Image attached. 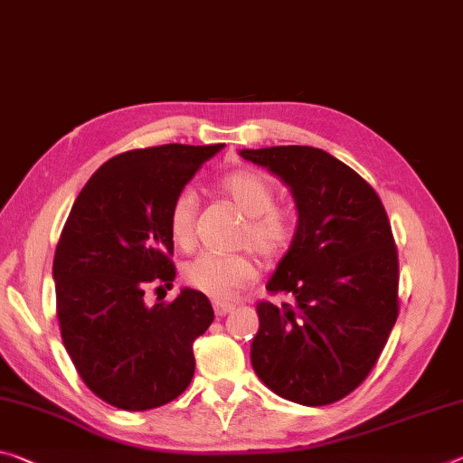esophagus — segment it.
Wrapping results in <instances>:
<instances>
[{
	"instance_id": "obj_1",
	"label": "esophagus",
	"mask_w": 463,
	"mask_h": 463,
	"mask_svg": "<svg viewBox=\"0 0 463 463\" xmlns=\"http://www.w3.org/2000/svg\"><path fill=\"white\" fill-rule=\"evenodd\" d=\"M234 309L232 303H222V300H216L214 303V313L218 317H224V315H229Z\"/></svg>"
}]
</instances>
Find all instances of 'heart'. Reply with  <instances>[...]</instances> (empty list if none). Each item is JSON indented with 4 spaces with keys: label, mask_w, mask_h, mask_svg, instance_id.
Segmentation results:
<instances>
[{
    "label": "heart",
    "mask_w": 463,
    "mask_h": 463,
    "mask_svg": "<svg viewBox=\"0 0 463 463\" xmlns=\"http://www.w3.org/2000/svg\"><path fill=\"white\" fill-rule=\"evenodd\" d=\"M220 194L247 216L241 245H251L261 258L278 260L297 239L295 212L274 205L276 192L261 173L239 168L218 181ZM197 194L185 187L175 195L168 210V232L173 243L189 249L195 241ZM258 276V263L247 253H202L183 266V280L210 298H231Z\"/></svg>",
    "instance_id": "heart-1"
}]
</instances>
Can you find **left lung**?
Returning a JSON list of instances; mask_svg holds the SVG:
<instances>
[{
	"label": "left lung",
	"mask_w": 463,
	"mask_h": 463,
	"mask_svg": "<svg viewBox=\"0 0 463 463\" xmlns=\"http://www.w3.org/2000/svg\"><path fill=\"white\" fill-rule=\"evenodd\" d=\"M290 187L298 231L266 288L251 344L258 377L280 398L326 406L346 398L383 352L400 311L398 249L369 183L311 146L241 150Z\"/></svg>",
	"instance_id": "left-lung-1"
}]
</instances>
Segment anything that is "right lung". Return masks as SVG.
<instances>
[{
    "mask_svg": "<svg viewBox=\"0 0 463 463\" xmlns=\"http://www.w3.org/2000/svg\"><path fill=\"white\" fill-rule=\"evenodd\" d=\"M224 144H165L107 160L71 205L55 249L53 280L61 340L94 395L129 412L187 390L194 342L214 321L200 290L148 307L150 284L171 288L168 210Z\"/></svg>",
    "mask_w": 463,
    "mask_h": 463,
    "instance_id": "obj_1",
    "label": "right lung"
}]
</instances>
